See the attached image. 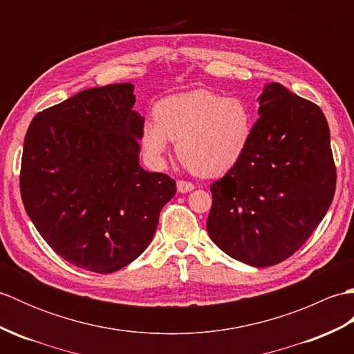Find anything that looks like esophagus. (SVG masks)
<instances>
[{
	"mask_svg": "<svg viewBox=\"0 0 354 354\" xmlns=\"http://www.w3.org/2000/svg\"><path fill=\"white\" fill-rule=\"evenodd\" d=\"M176 189L179 193H189L192 190H194V184L187 183V181H178L176 183Z\"/></svg>",
	"mask_w": 354,
	"mask_h": 354,
	"instance_id": "obj_1",
	"label": "esophagus"
}]
</instances>
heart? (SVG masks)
Instances as JSON below:
<instances>
[{
    "label": "heart",
    "instance_id": "b5f03b06",
    "mask_svg": "<svg viewBox=\"0 0 354 354\" xmlns=\"http://www.w3.org/2000/svg\"><path fill=\"white\" fill-rule=\"evenodd\" d=\"M155 122L142 123L140 141L147 160L161 167L176 141L184 167L219 176L240 161L252 137L254 118L246 102L205 89L169 95L155 104Z\"/></svg>",
    "mask_w": 354,
    "mask_h": 354
}]
</instances>
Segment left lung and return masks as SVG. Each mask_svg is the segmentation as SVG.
Masks as SVG:
<instances>
[{"mask_svg":"<svg viewBox=\"0 0 354 354\" xmlns=\"http://www.w3.org/2000/svg\"><path fill=\"white\" fill-rule=\"evenodd\" d=\"M240 161L213 183L207 231L221 250L254 268L298 251L332 204L336 169L317 104L270 82Z\"/></svg>","mask_w":354,"mask_h":354,"instance_id":"8db88e82","label":"left lung"}]
</instances>
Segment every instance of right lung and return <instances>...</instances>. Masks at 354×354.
Here are the masks:
<instances>
[{
    "label": "right lung",
    "instance_id": "right-lung-1",
    "mask_svg": "<svg viewBox=\"0 0 354 354\" xmlns=\"http://www.w3.org/2000/svg\"><path fill=\"white\" fill-rule=\"evenodd\" d=\"M132 84L91 88L32 120L21 162L26 212L71 265L111 274L152 242L176 184L140 165L145 117Z\"/></svg>",
    "mask_w": 354,
    "mask_h": 354
}]
</instances>
